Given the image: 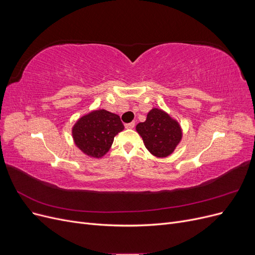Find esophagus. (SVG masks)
Segmentation results:
<instances>
[{
    "label": "esophagus",
    "mask_w": 255,
    "mask_h": 255,
    "mask_svg": "<svg viewBox=\"0 0 255 255\" xmlns=\"http://www.w3.org/2000/svg\"><path fill=\"white\" fill-rule=\"evenodd\" d=\"M135 127V122H130V123H127L126 128H133Z\"/></svg>",
    "instance_id": "esophagus-1"
}]
</instances>
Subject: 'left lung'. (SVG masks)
<instances>
[{
    "mask_svg": "<svg viewBox=\"0 0 255 255\" xmlns=\"http://www.w3.org/2000/svg\"><path fill=\"white\" fill-rule=\"evenodd\" d=\"M136 132L141 136L146 150L157 158L171 155L183 138L179 121L157 107L148 113L144 122L138 123Z\"/></svg>",
    "mask_w": 255,
    "mask_h": 255,
    "instance_id": "left-lung-1",
    "label": "left lung"
}]
</instances>
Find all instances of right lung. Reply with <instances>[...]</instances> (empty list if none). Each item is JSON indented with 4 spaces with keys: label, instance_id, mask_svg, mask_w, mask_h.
I'll return each instance as SVG.
<instances>
[{
    "label": "right lung",
    "instance_id": "add662e5",
    "mask_svg": "<svg viewBox=\"0 0 255 255\" xmlns=\"http://www.w3.org/2000/svg\"><path fill=\"white\" fill-rule=\"evenodd\" d=\"M125 128L117 114L103 109L91 111L76 120L71 133L74 144L85 155L101 158L110 151L114 138Z\"/></svg>",
    "mask_w": 255,
    "mask_h": 255
}]
</instances>
